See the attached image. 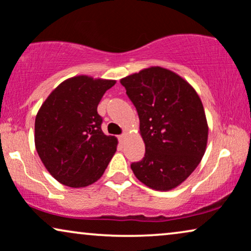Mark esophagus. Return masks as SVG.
Returning a JSON list of instances; mask_svg holds the SVG:
<instances>
[{
  "instance_id": "34e87169",
  "label": "esophagus",
  "mask_w": 251,
  "mask_h": 251,
  "mask_svg": "<svg viewBox=\"0 0 251 251\" xmlns=\"http://www.w3.org/2000/svg\"><path fill=\"white\" fill-rule=\"evenodd\" d=\"M125 136H126V134L125 133H123V134H120V135H118V139H119V141H123L124 139H125Z\"/></svg>"
}]
</instances>
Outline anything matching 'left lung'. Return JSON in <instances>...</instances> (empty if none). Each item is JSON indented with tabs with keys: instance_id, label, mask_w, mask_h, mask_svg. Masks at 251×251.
<instances>
[{
	"instance_id": "obj_1",
	"label": "left lung",
	"mask_w": 251,
	"mask_h": 251,
	"mask_svg": "<svg viewBox=\"0 0 251 251\" xmlns=\"http://www.w3.org/2000/svg\"><path fill=\"white\" fill-rule=\"evenodd\" d=\"M134 104L145 157L131 164L140 181L170 190L198 168L208 142V124L198 93L181 76L152 66L120 80Z\"/></svg>"
}]
</instances>
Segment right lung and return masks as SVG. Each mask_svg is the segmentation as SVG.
Instances as JSON below:
<instances>
[{
    "instance_id": "obj_1",
    "label": "right lung",
    "mask_w": 251,
    "mask_h": 251,
    "mask_svg": "<svg viewBox=\"0 0 251 251\" xmlns=\"http://www.w3.org/2000/svg\"><path fill=\"white\" fill-rule=\"evenodd\" d=\"M115 80L73 76L53 89L35 118V148L50 175L80 188L98 181L115 155L117 139L102 132L98 105Z\"/></svg>"
}]
</instances>
